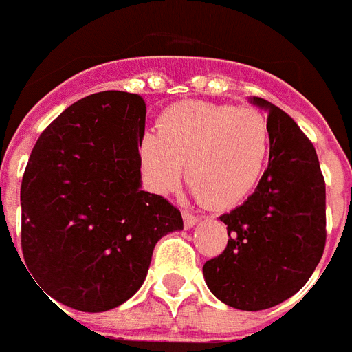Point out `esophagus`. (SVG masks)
I'll use <instances>...</instances> for the list:
<instances>
[{
  "label": "esophagus",
  "instance_id": "34e87169",
  "mask_svg": "<svg viewBox=\"0 0 352 352\" xmlns=\"http://www.w3.org/2000/svg\"><path fill=\"white\" fill-rule=\"evenodd\" d=\"M182 214H184L185 229H190V227H194V225L198 223V216H194L192 212H189V210H184Z\"/></svg>",
  "mask_w": 352,
  "mask_h": 352
}]
</instances>
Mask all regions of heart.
Wrapping results in <instances>:
<instances>
[{
    "label": "heart",
    "instance_id": "b5f03b06",
    "mask_svg": "<svg viewBox=\"0 0 352 352\" xmlns=\"http://www.w3.org/2000/svg\"><path fill=\"white\" fill-rule=\"evenodd\" d=\"M158 136L143 134L138 158L148 189L176 187L179 165L201 204L234 207L258 184L269 154V123L254 109L182 101L158 118Z\"/></svg>",
    "mask_w": 352,
    "mask_h": 352
}]
</instances>
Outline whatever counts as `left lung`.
<instances>
[{
	"mask_svg": "<svg viewBox=\"0 0 352 352\" xmlns=\"http://www.w3.org/2000/svg\"><path fill=\"white\" fill-rule=\"evenodd\" d=\"M267 111L269 165L247 201L220 220L229 241L205 261L207 287L241 311L274 307L307 283L325 249V179L318 156L289 114L261 98Z\"/></svg>",
	"mask_w": 352,
	"mask_h": 352,
	"instance_id": "8db88e82",
	"label": "left lung"
}]
</instances>
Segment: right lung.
<instances>
[{
	"label": "right lung",
	"mask_w": 352,
	"mask_h": 352,
	"mask_svg": "<svg viewBox=\"0 0 352 352\" xmlns=\"http://www.w3.org/2000/svg\"><path fill=\"white\" fill-rule=\"evenodd\" d=\"M142 96L105 91L65 109L34 145L21 182V251L47 294L83 313L142 287L154 245L179 210L142 190Z\"/></svg>",
	"instance_id": "1"
}]
</instances>
